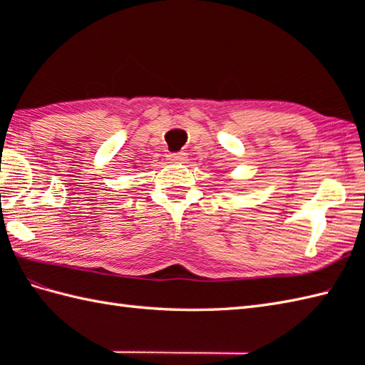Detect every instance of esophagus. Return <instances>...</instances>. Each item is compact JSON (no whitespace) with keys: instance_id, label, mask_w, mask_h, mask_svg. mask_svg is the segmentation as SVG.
<instances>
[{"instance_id":"34e87169","label":"esophagus","mask_w":365,"mask_h":365,"mask_svg":"<svg viewBox=\"0 0 365 365\" xmlns=\"http://www.w3.org/2000/svg\"><path fill=\"white\" fill-rule=\"evenodd\" d=\"M169 163H174V165H182V163L187 161V153L185 152H175V153H169Z\"/></svg>"}]
</instances>
